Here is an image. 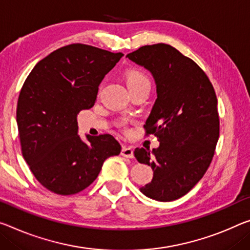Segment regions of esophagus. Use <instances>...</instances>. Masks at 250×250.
<instances>
[{"label": "esophagus", "mask_w": 250, "mask_h": 250, "mask_svg": "<svg viewBox=\"0 0 250 250\" xmlns=\"http://www.w3.org/2000/svg\"><path fill=\"white\" fill-rule=\"evenodd\" d=\"M121 156L131 159V158H133V149L129 148V146H124L121 150Z\"/></svg>", "instance_id": "1"}]
</instances>
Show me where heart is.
Returning <instances> with one entry per match:
<instances>
[{"label":"heart","mask_w":250,"mask_h":250,"mask_svg":"<svg viewBox=\"0 0 250 250\" xmlns=\"http://www.w3.org/2000/svg\"><path fill=\"white\" fill-rule=\"evenodd\" d=\"M125 80L130 90L141 88V86H150L149 78L140 69H130L126 71L125 74Z\"/></svg>","instance_id":"1"}]
</instances>
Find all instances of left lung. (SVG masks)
I'll use <instances>...</instances> for the list:
<instances>
[{"instance_id":"left-lung-1","label":"left lung","mask_w":250,"mask_h":250,"mask_svg":"<svg viewBox=\"0 0 250 250\" xmlns=\"http://www.w3.org/2000/svg\"><path fill=\"white\" fill-rule=\"evenodd\" d=\"M126 58L152 73L158 98L146 119V134H154L159 148L134 150L140 162L151 166L153 178L140 188L160 201L185 196L207 171L219 138L215 89L204 70L175 47L145 45Z\"/></svg>"}]
</instances>
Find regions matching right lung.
<instances>
[{
	"mask_svg": "<svg viewBox=\"0 0 250 250\" xmlns=\"http://www.w3.org/2000/svg\"><path fill=\"white\" fill-rule=\"evenodd\" d=\"M122 55L73 43L38 62L23 83L17 106L23 158L40 184L57 195L88 188L106 158L121 151L108 133L83 142L77 116L94 105L99 84Z\"/></svg>",
	"mask_w": 250,
	"mask_h": 250,
	"instance_id": "add662e5",
	"label": "right lung"
}]
</instances>
